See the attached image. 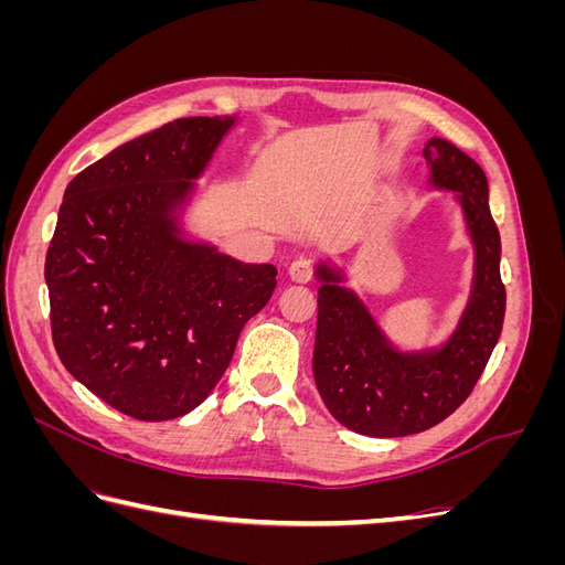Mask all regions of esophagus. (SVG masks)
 <instances>
[{
	"mask_svg": "<svg viewBox=\"0 0 565 565\" xmlns=\"http://www.w3.org/2000/svg\"><path fill=\"white\" fill-rule=\"evenodd\" d=\"M287 273L295 282H309L313 278V264L309 259H303V256H299V259L289 264Z\"/></svg>",
	"mask_w": 565,
	"mask_h": 565,
	"instance_id": "esophagus-1",
	"label": "esophagus"
}]
</instances>
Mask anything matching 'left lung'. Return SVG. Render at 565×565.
I'll return each instance as SVG.
<instances>
[{
  "instance_id": "obj_1",
  "label": "left lung",
  "mask_w": 565,
  "mask_h": 565,
  "mask_svg": "<svg viewBox=\"0 0 565 565\" xmlns=\"http://www.w3.org/2000/svg\"><path fill=\"white\" fill-rule=\"evenodd\" d=\"M436 188L459 193L476 249L473 289L450 341L440 349L396 351L365 303L320 264L313 377L330 415L347 429L398 438L431 429L469 398L498 344L507 292L500 278V231L488 204V179L467 152L443 139L424 148Z\"/></svg>"
}]
</instances>
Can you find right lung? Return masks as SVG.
I'll return each instance as SVG.
<instances>
[{
	"mask_svg": "<svg viewBox=\"0 0 565 565\" xmlns=\"http://www.w3.org/2000/svg\"><path fill=\"white\" fill-rule=\"evenodd\" d=\"M233 122L174 119L65 188L44 264L51 337L65 370L134 419H177L207 398L276 289V266L179 235L177 210Z\"/></svg>",
	"mask_w": 565,
	"mask_h": 565,
	"instance_id": "1",
	"label": "right lung"
}]
</instances>
